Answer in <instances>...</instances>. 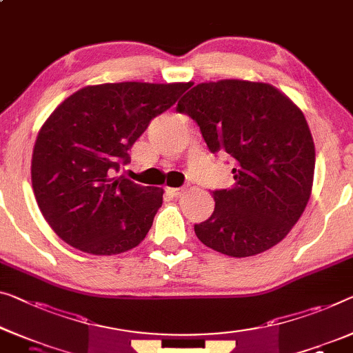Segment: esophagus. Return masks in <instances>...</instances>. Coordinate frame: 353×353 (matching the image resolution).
I'll return each mask as SVG.
<instances>
[{"label": "esophagus", "mask_w": 353, "mask_h": 353, "mask_svg": "<svg viewBox=\"0 0 353 353\" xmlns=\"http://www.w3.org/2000/svg\"><path fill=\"white\" fill-rule=\"evenodd\" d=\"M166 192L172 194V196H179V194H181L183 190L182 188H166Z\"/></svg>", "instance_id": "1"}]
</instances>
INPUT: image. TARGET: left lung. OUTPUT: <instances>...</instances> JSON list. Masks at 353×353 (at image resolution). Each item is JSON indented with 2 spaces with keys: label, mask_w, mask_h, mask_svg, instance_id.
<instances>
[{
  "label": "left lung",
  "mask_w": 353,
  "mask_h": 353,
  "mask_svg": "<svg viewBox=\"0 0 353 353\" xmlns=\"http://www.w3.org/2000/svg\"><path fill=\"white\" fill-rule=\"evenodd\" d=\"M212 154L234 161V185L214 190L212 215L194 225L204 245L261 254L285 238L311 196L315 149L301 110L270 83L227 79L194 85L177 103Z\"/></svg>",
  "instance_id": "obj_1"
}]
</instances>
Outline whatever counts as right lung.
<instances>
[{"label":"right lung","mask_w":353,"mask_h":353,"mask_svg":"<svg viewBox=\"0 0 353 353\" xmlns=\"http://www.w3.org/2000/svg\"><path fill=\"white\" fill-rule=\"evenodd\" d=\"M190 83L120 82L81 88L57 108L36 139L31 182L59 238L93 255L122 254L149 233L163 188L123 176L128 150Z\"/></svg>","instance_id":"obj_1"}]
</instances>
